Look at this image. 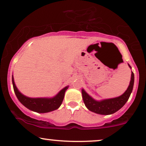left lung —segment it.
I'll list each match as a JSON object with an SVG mask.
<instances>
[{
  "label": "left lung",
  "mask_w": 146,
  "mask_h": 146,
  "mask_svg": "<svg viewBox=\"0 0 146 146\" xmlns=\"http://www.w3.org/2000/svg\"><path fill=\"white\" fill-rule=\"evenodd\" d=\"M129 68L131 69V66L128 64ZM135 76L134 73L131 72V78L130 84L127 90L121 96L113 98L103 99V100H97L93 98L90 95L85 92L84 89H82V96L85 105L90 111L100 115H111L119 111L123 106L127 102L134 85Z\"/></svg>",
  "instance_id": "1"
}]
</instances>
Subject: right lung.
<instances>
[{"label": "right lung", "instance_id": "add662e5", "mask_svg": "<svg viewBox=\"0 0 146 146\" xmlns=\"http://www.w3.org/2000/svg\"><path fill=\"white\" fill-rule=\"evenodd\" d=\"M12 84H13L15 96L21 104L29 110L39 113H48L59 109L64 98L65 92L69 87L68 85L65 87L62 90H60L54 96L51 98H30L26 96L18 90L15 84L13 75H12Z\"/></svg>", "mask_w": 146, "mask_h": 146}]
</instances>
